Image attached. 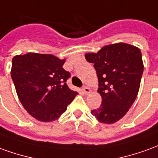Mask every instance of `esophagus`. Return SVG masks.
Returning a JSON list of instances; mask_svg holds the SVG:
<instances>
[{
  "label": "esophagus",
  "mask_w": 158,
  "mask_h": 158,
  "mask_svg": "<svg viewBox=\"0 0 158 158\" xmlns=\"http://www.w3.org/2000/svg\"><path fill=\"white\" fill-rule=\"evenodd\" d=\"M82 91L83 93H85V95H87V94H89L90 92V89H89V87H87V86H84L82 88Z\"/></svg>",
  "instance_id": "1"
}]
</instances>
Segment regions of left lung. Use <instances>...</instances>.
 <instances>
[{
  "label": "left lung",
  "mask_w": 158,
  "mask_h": 158,
  "mask_svg": "<svg viewBox=\"0 0 158 158\" xmlns=\"http://www.w3.org/2000/svg\"><path fill=\"white\" fill-rule=\"evenodd\" d=\"M98 77L102 105L91 111L99 122L114 123L125 115L138 95L144 65L138 47L125 43L105 45L97 53H86Z\"/></svg>",
  "instance_id": "8db88e82"
}]
</instances>
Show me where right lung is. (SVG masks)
Listing matches in <instances>:
<instances>
[{"label": "right lung", "instance_id": "1", "mask_svg": "<svg viewBox=\"0 0 158 158\" xmlns=\"http://www.w3.org/2000/svg\"><path fill=\"white\" fill-rule=\"evenodd\" d=\"M65 59L29 52L12 58L11 76L19 101L28 113L41 122L56 120L77 95L66 84L70 73Z\"/></svg>", "mask_w": 158, "mask_h": 158}]
</instances>
